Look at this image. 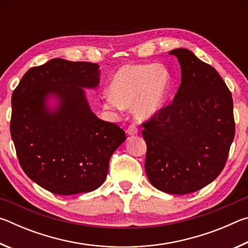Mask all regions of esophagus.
Listing matches in <instances>:
<instances>
[{
	"mask_svg": "<svg viewBox=\"0 0 248 248\" xmlns=\"http://www.w3.org/2000/svg\"><path fill=\"white\" fill-rule=\"evenodd\" d=\"M127 134H129V136H137L138 134V129L136 125H129L128 129H127Z\"/></svg>",
	"mask_w": 248,
	"mask_h": 248,
	"instance_id": "34e87169",
	"label": "esophagus"
}]
</instances>
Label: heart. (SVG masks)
<instances>
[{"instance_id":"obj_1","label":"heart","mask_w":248,"mask_h":248,"mask_svg":"<svg viewBox=\"0 0 248 248\" xmlns=\"http://www.w3.org/2000/svg\"><path fill=\"white\" fill-rule=\"evenodd\" d=\"M170 87V73L163 64H124L112 77L102 105L109 111L131 107L138 119L148 120L165 107Z\"/></svg>"}]
</instances>
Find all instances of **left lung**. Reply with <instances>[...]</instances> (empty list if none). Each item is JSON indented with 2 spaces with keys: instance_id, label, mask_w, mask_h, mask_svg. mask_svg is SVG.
Returning a JSON list of instances; mask_svg holds the SVG:
<instances>
[{
  "instance_id": "obj_1",
  "label": "left lung",
  "mask_w": 248,
  "mask_h": 248,
  "mask_svg": "<svg viewBox=\"0 0 248 248\" xmlns=\"http://www.w3.org/2000/svg\"><path fill=\"white\" fill-rule=\"evenodd\" d=\"M182 82L169 106L143 124L145 173L158 190L186 195L212 183L234 139L232 94L215 68L190 50L170 51Z\"/></svg>"
}]
</instances>
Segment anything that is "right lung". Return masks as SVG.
Wrapping results in <instances>:
<instances>
[{
    "mask_svg": "<svg viewBox=\"0 0 248 248\" xmlns=\"http://www.w3.org/2000/svg\"><path fill=\"white\" fill-rule=\"evenodd\" d=\"M99 75L97 63L56 58L29 69L12 95L11 136L19 164L52 194L97 189L125 140L124 130L99 119L87 102L84 89L95 90Z\"/></svg>",
    "mask_w": 248,
    "mask_h": 248,
    "instance_id": "right-lung-1",
    "label": "right lung"
}]
</instances>
